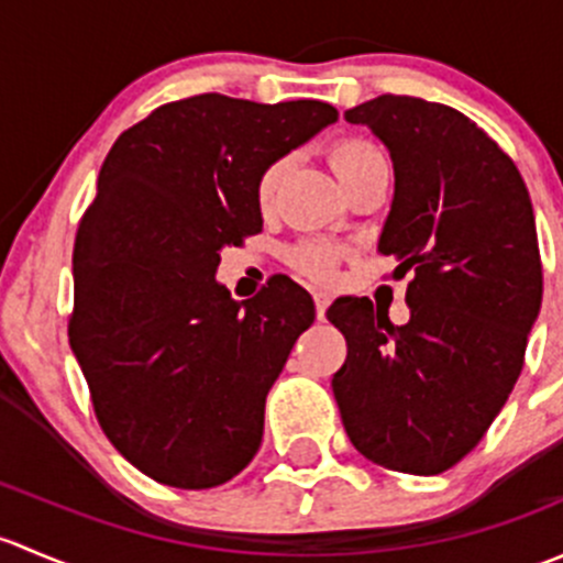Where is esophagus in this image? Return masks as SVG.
<instances>
[{
    "mask_svg": "<svg viewBox=\"0 0 563 563\" xmlns=\"http://www.w3.org/2000/svg\"><path fill=\"white\" fill-rule=\"evenodd\" d=\"M313 302H316L318 321H321V318L327 316V308H329V302H332V297H329V291H323V288H316V291H313Z\"/></svg>",
    "mask_w": 563,
    "mask_h": 563,
    "instance_id": "1",
    "label": "esophagus"
}]
</instances>
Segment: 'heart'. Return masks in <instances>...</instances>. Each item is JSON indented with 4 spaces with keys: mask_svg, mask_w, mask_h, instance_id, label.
<instances>
[{
    "mask_svg": "<svg viewBox=\"0 0 563 563\" xmlns=\"http://www.w3.org/2000/svg\"><path fill=\"white\" fill-rule=\"evenodd\" d=\"M327 155H329V166L334 168V174L340 176V181L349 179L351 174L360 172V168L367 166V163L384 157L382 152L371 144V141L354 139V135L334 141V144L329 146ZM283 172H286V163L275 161L258 174V179H255V198H258L261 207H266V203L275 198V190H277V185H280ZM291 258H294V264H297L302 272H308V275L332 277L340 253H338V247H332V245H302V247L294 250Z\"/></svg>",
    "mask_w": 563,
    "mask_h": 563,
    "instance_id": "obj_1",
    "label": "heart"
}]
</instances>
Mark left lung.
I'll return each instance as SVG.
<instances>
[{"label": "left lung", "mask_w": 563, "mask_h": 563, "mask_svg": "<svg viewBox=\"0 0 563 563\" xmlns=\"http://www.w3.org/2000/svg\"><path fill=\"white\" fill-rule=\"evenodd\" d=\"M389 150L395 198L378 253L413 272L402 327L367 297L327 318L349 354L332 391L351 444L402 474H441L482 441L523 371L542 261L518 166L468 117L408 95L345 111Z\"/></svg>", "instance_id": "1"}]
</instances>
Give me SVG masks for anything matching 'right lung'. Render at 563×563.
Instances as JSON below:
<instances>
[{"label":"right lung","instance_id":"obj_1","mask_svg":"<svg viewBox=\"0 0 563 563\" xmlns=\"http://www.w3.org/2000/svg\"><path fill=\"white\" fill-rule=\"evenodd\" d=\"M332 122L321 100L196 95L155 108L103 161L67 334L108 441L161 485H223L258 452L266 395L316 308L288 277L234 302L214 272L264 225L258 174Z\"/></svg>","mask_w":563,"mask_h":563}]
</instances>
